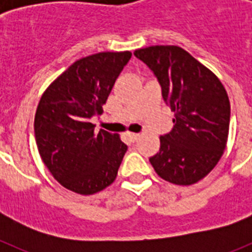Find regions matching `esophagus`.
Returning a JSON list of instances; mask_svg holds the SVG:
<instances>
[{"label": "esophagus", "mask_w": 252, "mask_h": 252, "mask_svg": "<svg viewBox=\"0 0 252 252\" xmlns=\"http://www.w3.org/2000/svg\"><path fill=\"white\" fill-rule=\"evenodd\" d=\"M127 136H128V139L131 140V141H136V140L139 139L140 133H133V132H128V133H127Z\"/></svg>", "instance_id": "34e87169"}]
</instances>
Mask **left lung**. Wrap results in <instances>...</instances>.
I'll list each match as a JSON object with an SVG mask.
<instances>
[{"instance_id":"1","label":"left lung","mask_w":252,"mask_h":252,"mask_svg":"<svg viewBox=\"0 0 252 252\" xmlns=\"http://www.w3.org/2000/svg\"><path fill=\"white\" fill-rule=\"evenodd\" d=\"M133 55L153 70L164 101L174 112V127L160 136L150 162L169 183L190 186L221 159L228 137L231 107L217 75L175 45L137 49Z\"/></svg>"}]
</instances>
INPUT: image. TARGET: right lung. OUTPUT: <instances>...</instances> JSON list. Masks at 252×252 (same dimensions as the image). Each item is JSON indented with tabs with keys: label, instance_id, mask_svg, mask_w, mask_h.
<instances>
[{
	"label": "right lung",
	"instance_id": "right-lung-1",
	"mask_svg": "<svg viewBox=\"0 0 252 252\" xmlns=\"http://www.w3.org/2000/svg\"><path fill=\"white\" fill-rule=\"evenodd\" d=\"M130 51L98 53L77 60L46 88L37 104L34 130L39 154L64 188L90 195L117 177L127 146L117 133L94 130Z\"/></svg>",
	"mask_w": 252,
	"mask_h": 252
}]
</instances>
